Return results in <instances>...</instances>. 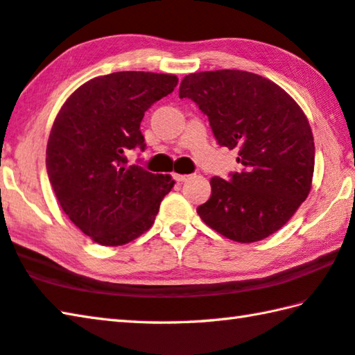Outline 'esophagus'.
Returning a JSON list of instances; mask_svg holds the SVG:
<instances>
[{
    "label": "esophagus",
    "mask_w": 355,
    "mask_h": 355,
    "mask_svg": "<svg viewBox=\"0 0 355 355\" xmlns=\"http://www.w3.org/2000/svg\"><path fill=\"white\" fill-rule=\"evenodd\" d=\"M173 180L178 183H183L186 180H189V175H182V173H173Z\"/></svg>",
    "instance_id": "1"
}]
</instances>
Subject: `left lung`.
<instances>
[{
  "mask_svg": "<svg viewBox=\"0 0 355 355\" xmlns=\"http://www.w3.org/2000/svg\"><path fill=\"white\" fill-rule=\"evenodd\" d=\"M180 98L207 114L219 146L236 148L241 172L211 178L200 219L238 243H255L284 227L311 189L315 142L299 105L268 78L243 70L184 76Z\"/></svg>",
  "mask_w": 355,
  "mask_h": 355,
  "instance_id": "1",
  "label": "left lung"
}]
</instances>
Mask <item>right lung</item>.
<instances>
[{
	"instance_id": "right-lung-1",
	"label": "right lung",
	"mask_w": 355,
	"mask_h": 355,
	"mask_svg": "<svg viewBox=\"0 0 355 355\" xmlns=\"http://www.w3.org/2000/svg\"><path fill=\"white\" fill-rule=\"evenodd\" d=\"M175 75L116 71L84 83L62 105L46 146V172L58 202L101 245L133 241L153 225L171 175L127 166L125 152L146 148L141 122L175 89Z\"/></svg>"
}]
</instances>
